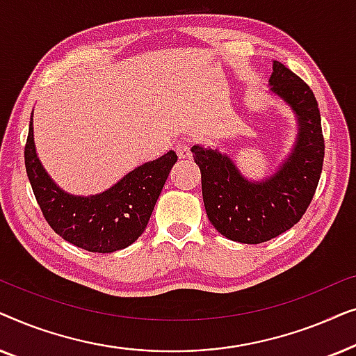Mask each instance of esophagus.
Segmentation results:
<instances>
[{
  "label": "esophagus",
  "mask_w": 356,
  "mask_h": 356,
  "mask_svg": "<svg viewBox=\"0 0 356 356\" xmlns=\"http://www.w3.org/2000/svg\"><path fill=\"white\" fill-rule=\"evenodd\" d=\"M177 154L179 159H188L191 157V150H189V140L183 139L177 144Z\"/></svg>",
  "instance_id": "34e87169"
}]
</instances>
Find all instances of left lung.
Returning <instances> with one entry per match:
<instances>
[{
    "label": "left lung",
    "mask_w": 356,
    "mask_h": 356,
    "mask_svg": "<svg viewBox=\"0 0 356 356\" xmlns=\"http://www.w3.org/2000/svg\"><path fill=\"white\" fill-rule=\"evenodd\" d=\"M269 92L290 106L296 139L270 177L248 179L230 155L193 145L201 168L202 199L209 220L228 240L257 245L290 230L300 222L318 188L324 160L321 115L313 90L282 63H272Z\"/></svg>",
    "instance_id": "obj_1"
}]
</instances>
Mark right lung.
<instances>
[{
  "mask_svg": "<svg viewBox=\"0 0 356 356\" xmlns=\"http://www.w3.org/2000/svg\"><path fill=\"white\" fill-rule=\"evenodd\" d=\"M24 159L29 181L48 225L63 240L90 252L124 250L143 235L170 170L178 160L170 150L136 167L104 193L74 196L58 186L38 160L32 116Z\"/></svg>",
  "mask_w": 356,
  "mask_h": 356,
  "instance_id": "1",
  "label": "right lung"
}]
</instances>
